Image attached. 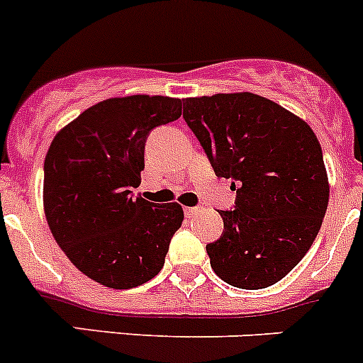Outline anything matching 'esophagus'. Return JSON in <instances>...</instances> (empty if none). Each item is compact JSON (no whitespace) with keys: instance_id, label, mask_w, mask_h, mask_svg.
Here are the masks:
<instances>
[{"instance_id":"34e87169","label":"esophagus","mask_w":363,"mask_h":363,"mask_svg":"<svg viewBox=\"0 0 363 363\" xmlns=\"http://www.w3.org/2000/svg\"><path fill=\"white\" fill-rule=\"evenodd\" d=\"M199 212H201L199 206H187V208H185V216L187 217H196Z\"/></svg>"}]
</instances>
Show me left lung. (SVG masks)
Instances as JSON below:
<instances>
[{"label":"left lung","instance_id":"1","mask_svg":"<svg viewBox=\"0 0 363 363\" xmlns=\"http://www.w3.org/2000/svg\"><path fill=\"white\" fill-rule=\"evenodd\" d=\"M184 119L213 171L231 179L235 210L206 246L213 272L239 289L274 285L315 240L330 199L323 150L312 128L251 92L187 98Z\"/></svg>","mask_w":363,"mask_h":363}]
</instances>
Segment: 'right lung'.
Here are the masks:
<instances>
[{
    "label": "right lung",
    "mask_w": 363,
    "mask_h": 363,
    "mask_svg": "<svg viewBox=\"0 0 363 363\" xmlns=\"http://www.w3.org/2000/svg\"><path fill=\"white\" fill-rule=\"evenodd\" d=\"M182 116L167 96L110 98L55 135L44 160V212L55 240L85 276L133 289L160 272L184 210L133 196L153 128Z\"/></svg>",
    "instance_id": "add662e5"
}]
</instances>
